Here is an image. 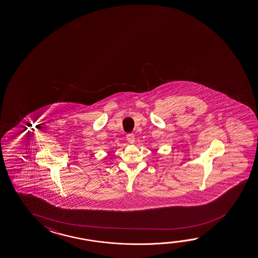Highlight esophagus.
Segmentation results:
<instances>
[{
    "mask_svg": "<svg viewBox=\"0 0 258 258\" xmlns=\"http://www.w3.org/2000/svg\"><path fill=\"white\" fill-rule=\"evenodd\" d=\"M126 138H127L128 143L133 144L135 142V135H134L133 133H128V134H127V136H126Z\"/></svg>",
    "mask_w": 258,
    "mask_h": 258,
    "instance_id": "1",
    "label": "esophagus"
}]
</instances>
